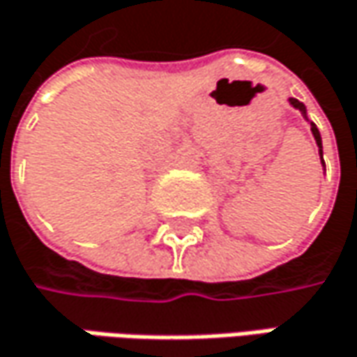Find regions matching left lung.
I'll use <instances>...</instances> for the list:
<instances>
[{"mask_svg":"<svg viewBox=\"0 0 357 357\" xmlns=\"http://www.w3.org/2000/svg\"><path fill=\"white\" fill-rule=\"evenodd\" d=\"M289 102L295 107V109H299L301 111V115L307 119V109H305L303 102H299L297 98H289ZM309 121V119H307ZM311 133H313V137H315V143H317V147H319V155H321V163H324V149H321V135H319V129L315 127V123H311ZM325 165V163H324Z\"/></svg>","mask_w":357,"mask_h":357,"instance_id":"left-lung-1","label":"left lung"}]
</instances>
